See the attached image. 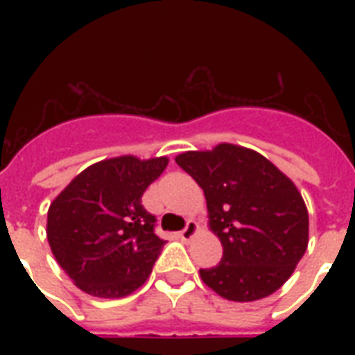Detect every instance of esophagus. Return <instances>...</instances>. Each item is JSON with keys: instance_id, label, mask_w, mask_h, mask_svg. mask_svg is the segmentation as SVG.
Masks as SVG:
<instances>
[{"instance_id": "obj_1", "label": "esophagus", "mask_w": 355, "mask_h": 355, "mask_svg": "<svg viewBox=\"0 0 355 355\" xmlns=\"http://www.w3.org/2000/svg\"><path fill=\"white\" fill-rule=\"evenodd\" d=\"M197 230H199V225H197L193 219H189V221L186 223V227H184L182 232H180V237H182L184 241H189V239L197 234Z\"/></svg>"}]
</instances>
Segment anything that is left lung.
<instances>
[{
    "mask_svg": "<svg viewBox=\"0 0 355 355\" xmlns=\"http://www.w3.org/2000/svg\"><path fill=\"white\" fill-rule=\"evenodd\" d=\"M175 162L205 191L223 245L221 263L200 269L202 282L234 302L280 289L308 248V210L297 186L265 156L232 144L188 150Z\"/></svg>",
    "mask_w": 355,
    "mask_h": 355,
    "instance_id": "left-lung-1",
    "label": "left lung"
}]
</instances>
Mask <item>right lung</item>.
Wrapping results in <instances>:
<instances>
[{
    "mask_svg": "<svg viewBox=\"0 0 355 355\" xmlns=\"http://www.w3.org/2000/svg\"><path fill=\"white\" fill-rule=\"evenodd\" d=\"M167 158L118 156L79 173L47 211V241L58 265L92 297L121 298L149 278L164 239L141 195Z\"/></svg>",
    "mask_w": 355,
    "mask_h": 355,
    "instance_id": "obj_1",
    "label": "right lung"
}]
</instances>
